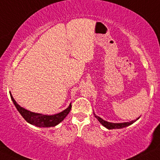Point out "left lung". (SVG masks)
<instances>
[{
    "label": "left lung",
    "mask_w": 160,
    "mask_h": 160,
    "mask_svg": "<svg viewBox=\"0 0 160 160\" xmlns=\"http://www.w3.org/2000/svg\"><path fill=\"white\" fill-rule=\"evenodd\" d=\"M94 114L95 117L98 119L99 122H100L101 124L103 125L104 127H106V128H108V129H119V128H125V127H127V126H128V125L133 124V123H134V122H136V121L139 118V117H138V118L136 119V120L131 121V122H121V123H114V122H107V121L102 120V119L100 118V117L96 116V114H95L94 113Z\"/></svg>",
    "instance_id": "8db88e82"
}]
</instances>
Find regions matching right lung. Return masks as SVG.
<instances>
[{
    "label": "right lung",
    "mask_w": 160,
    "mask_h": 160,
    "mask_svg": "<svg viewBox=\"0 0 160 160\" xmlns=\"http://www.w3.org/2000/svg\"><path fill=\"white\" fill-rule=\"evenodd\" d=\"M11 99L12 100L14 105H15L16 108L19 112L21 116L25 119V120L30 124L35 125L38 127H43V128H48V127H54L55 125H58L60 122H61L62 120L65 119V117L67 116L68 113L70 112L71 108H72V103H70L69 106L66 109L62 112L58 113V114L53 115H46L42 114H38V113L32 112L30 111H28L23 107L20 106L15 99L13 98L12 95L11 93H9Z\"/></svg>",
    "instance_id": "add662e5"
}]
</instances>
